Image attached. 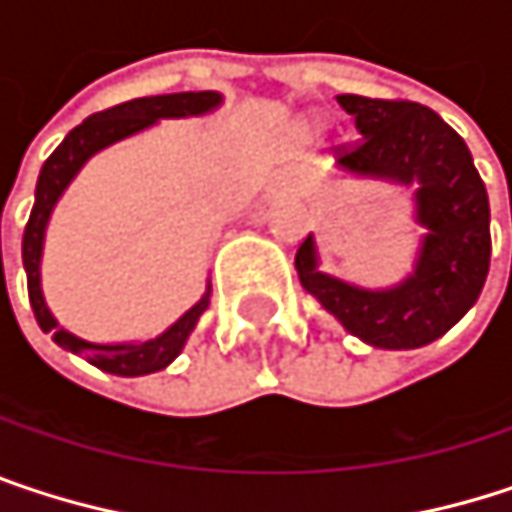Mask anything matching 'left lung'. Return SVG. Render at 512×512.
Listing matches in <instances>:
<instances>
[{
  "instance_id": "1",
  "label": "left lung",
  "mask_w": 512,
  "mask_h": 512,
  "mask_svg": "<svg viewBox=\"0 0 512 512\" xmlns=\"http://www.w3.org/2000/svg\"><path fill=\"white\" fill-rule=\"evenodd\" d=\"M361 139L338 145V162L358 174L418 183V222L430 231L418 269L394 290H358L317 269L314 240L296 249L302 287L347 332L382 347L415 350L442 338L477 302L492 255L489 195L462 136L412 100L338 94Z\"/></svg>"
}]
</instances>
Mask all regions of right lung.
<instances>
[{
    "instance_id": "add662e5",
    "label": "right lung",
    "mask_w": 512,
    "mask_h": 512,
    "mask_svg": "<svg viewBox=\"0 0 512 512\" xmlns=\"http://www.w3.org/2000/svg\"><path fill=\"white\" fill-rule=\"evenodd\" d=\"M219 100L222 97L216 91H180V94H159V97H136V100L118 103L112 109L94 112L91 118H85L79 127H73L64 136V142L52 151L50 159L41 168L38 189H35V207H32V216H29L26 234H23V266H26V281H29V302H32L38 326L44 332H50L58 347L79 353L85 361H91L94 367H100L106 373L145 376V373L168 367L177 358V353L183 350L198 317L207 311L210 287L201 296V302L192 305L168 332H162L159 338L145 341V344H112V347L109 344H88V341L58 329L55 317L41 296V249H44V231H47L52 207L61 198V192L67 189V183L76 177V171L85 165V159L97 154L100 148L151 127L159 118H183V115L210 112L213 106H219Z\"/></svg>"
}]
</instances>
